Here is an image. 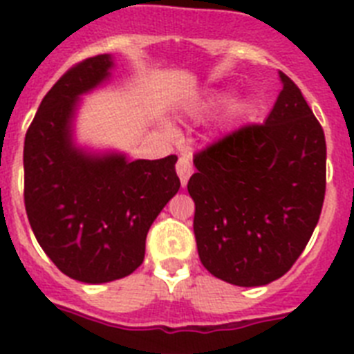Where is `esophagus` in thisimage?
I'll use <instances>...</instances> for the list:
<instances>
[{"label":"esophagus","instance_id":"34e87169","mask_svg":"<svg viewBox=\"0 0 354 354\" xmlns=\"http://www.w3.org/2000/svg\"><path fill=\"white\" fill-rule=\"evenodd\" d=\"M175 170H177V175H179L180 179V184H183V188L188 184V179L189 175H192V162L186 159V157H179V161H177V165H175Z\"/></svg>","mask_w":354,"mask_h":354}]
</instances>
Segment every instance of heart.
I'll return each instance as SVG.
<instances>
[{"label": "heart", "instance_id": "obj_1", "mask_svg": "<svg viewBox=\"0 0 354 354\" xmlns=\"http://www.w3.org/2000/svg\"><path fill=\"white\" fill-rule=\"evenodd\" d=\"M223 96H218V98H214L211 104H218V102H222ZM247 111V105L245 104H236V105H232V113L234 114H241V113H245Z\"/></svg>", "mask_w": 354, "mask_h": 354}]
</instances>
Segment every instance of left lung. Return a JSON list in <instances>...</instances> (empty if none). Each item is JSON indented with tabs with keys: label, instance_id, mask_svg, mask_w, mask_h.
Listing matches in <instances>:
<instances>
[{
	"label": "left lung",
	"instance_id": "left-lung-1",
	"mask_svg": "<svg viewBox=\"0 0 354 354\" xmlns=\"http://www.w3.org/2000/svg\"><path fill=\"white\" fill-rule=\"evenodd\" d=\"M265 123L195 153L188 192L202 265L222 281L263 286L303 254L322 211L326 140L303 93L279 71Z\"/></svg>",
	"mask_w": 354,
	"mask_h": 354
}]
</instances>
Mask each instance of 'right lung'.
<instances>
[{"mask_svg":"<svg viewBox=\"0 0 354 354\" xmlns=\"http://www.w3.org/2000/svg\"><path fill=\"white\" fill-rule=\"evenodd\" d=\"M111 55L69 68L48 91L25 138V207L39 245L60 272L109 283L143 263L157 214L179 192L177 156L129 161L73 145L78 96L107 80Z\"/></svg>","mask_w":354,"mask_h":354,"instance_id":"right-lung-1","label":"right lung"}]
</instances>
